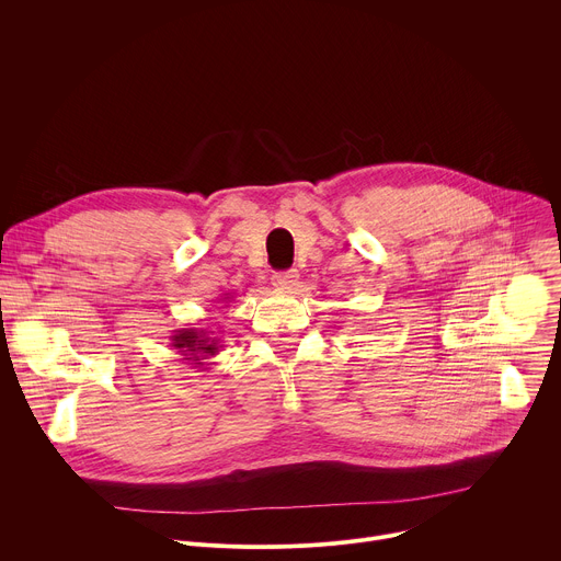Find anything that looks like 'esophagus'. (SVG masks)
Segmentation results:
<instances>
[{
    "instance_id": "esophagus-1",
    "label": "esophagus",
    "mask_w": 561,
    "mask_h": 561,
    "mask_svg": "<svg viewBox=\"0 0 561 561\" xmlns=\"http://www.w3.org/2000/svg\"><path fill=\"white\" fill-rule=\"evenodd\" d=\"M299 273L297 271H284V273H275L273 275V286L282 288V290H293V286L297 284Z\"/></svg>"
}]
</instances>
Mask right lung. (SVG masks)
<instances>
[{
	"instance_id": "1",
	"label": "right lung",
	"mask_w": 561,
	"mask_h": 561,
	"mask_svg": "<svg viewBox=\"0 0 561 561\" xmlns=\"http://www.w3.org/2000/svg\"><path fill=\"white\" fill-rule=\"evenodd\" d=\"M226 299H230L228 293H226V297H221V301H226ZM171 346L180 355H184L182 359L191 362L195 368L208 366V364H204V359L215 357L219 353V348H221L219 337H213V333L206 331V329H180V331H173Z\"/></svg>"
}]
</instances>
